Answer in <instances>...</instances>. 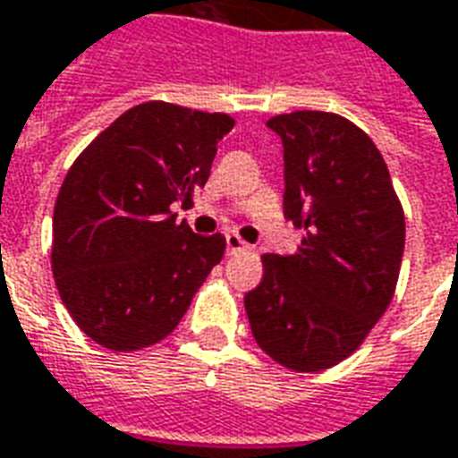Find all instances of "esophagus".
I'll return each mask as SVG.
<instances>
[{
    "mask_svg": "<svg viewBox=\"0 0 458 458\" xmlns=\"http://www.w3.org/2000/svg\"><path fill=\"white\" fill-rule=\"evenodd\" d=\"M225 247H228V254H237L244 252V250H250V244L244 242L240 235H235V233H228V235H225Z\"/></svg>",
    "mask_w": 458,
    "mask_h": 458,
    "instance_id": "obj_1",
    "label": "esophagus"
}]
</instances>
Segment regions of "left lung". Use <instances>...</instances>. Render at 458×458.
<instances>
[{
  "mask_svg": "<svg viewBox=\"0 0 458 458\" xmlns=\"http://www.w3.org/2000/svg\"><path fill=\"white\" fill-rule=\"evenodd\" d=\"M284 144V216L305 230L295 254H267L244 295L254 341L295 372L353 353L389 307L406 221L382 153L338 114L298 110L267 122Z\"/></svg>",
  "mask_w": 458,
  "mask_h": 458,
  "instance_id": "left-lung-1",
  "label": "left lung"
}]
</instances>
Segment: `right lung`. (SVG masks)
<instances>
[{
    "label": "right lung",
    "mask_w": 458,
    "mask_h": 458,
    "mask_svg": "<svg viewBox=\"0 0 458 458\" xmlns=\"http://www.w3.org/2000/svg\"><path fill=\"white\" fill-rule=\"evenodd\" d=\"M235 120L141 103L90 141L52 218V274L79 329L110 351H141L180 324L225 237L174 223L208 180Z\"/></svg>",
    "instance_id": "right-lung-1"
}]
</instances>
